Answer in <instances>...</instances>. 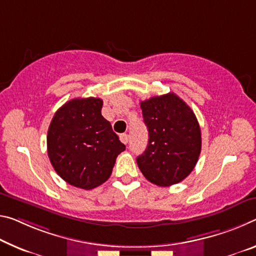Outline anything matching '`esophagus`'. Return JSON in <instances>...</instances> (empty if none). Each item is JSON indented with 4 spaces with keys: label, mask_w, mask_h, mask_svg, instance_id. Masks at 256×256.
<instances>
[{
    "label": "esophagus",
    "mask_w": 256,
    "mask_h": 256,
    "mask_svg": "<svg viewBox=\"0 0 256 256\" xmlns=\"http://www.w3.org/2000/svg\"><path fill=\"white\" fill-rule=\"evenodd\" d=\"M120 139L122 142L125 144L128 142V136L126 134V133H123V134H120Z\"/></svg>",
    "instance_id": "34e87169"
}]
</instances>
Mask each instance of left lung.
Here are the masks:
<instances>
[{
	"label": "left lung",
	"mask_w": 256,
	"mask_h": 256,
	"mask_svg": "<svg viewBox=\"0 0 256 256\" xmlns=\"http://www.w3.org/2000/svg\"><path fill=\"white\" fill-rule=\"evenodd\" d=\"M149 139L136 163L146 179L160 186L179 184L192 173L202 149L194 112L173 92L141 101Z\"/></svg>",
	"instance_id": "8db88e82"
}]
</instances>
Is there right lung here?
I'll list each match as a JSON object with an SVG mask.
<instances>
[{"instance_id":"add662e5","label":"right lung","mask_w":256,"mask_h":256,"mask_svg":"<svg viewBox=\"0 0 256 256\" xmlns=\"http://www.w3.org/2000/svg\"><path fill=\"white\" fill-rule=\"evenodd\" d=\"M102 100L77 98L54 114L48 126V155L62 180L90 190L110 176L125 144L101 115Z\"/></svg>"}]
</instances>
